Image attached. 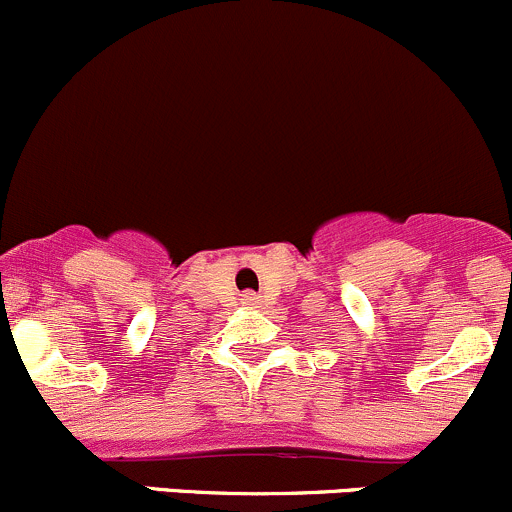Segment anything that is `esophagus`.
<instances>
[{"instance_id":"obj_1","label":"esophagus","mask_w":512,"mask_h":512,"mask_svg":"<svg viewBox=\"0 0 512 512\" xmlns=\"http://www.w3.org/2000/svg\"><path fill=\"white\" fill-rule=\"evenodd\" d=\"M242 301H245L247 306H257V304H260V297H257V294H245V299H242Z\"/></svg>"}]
</instances>
